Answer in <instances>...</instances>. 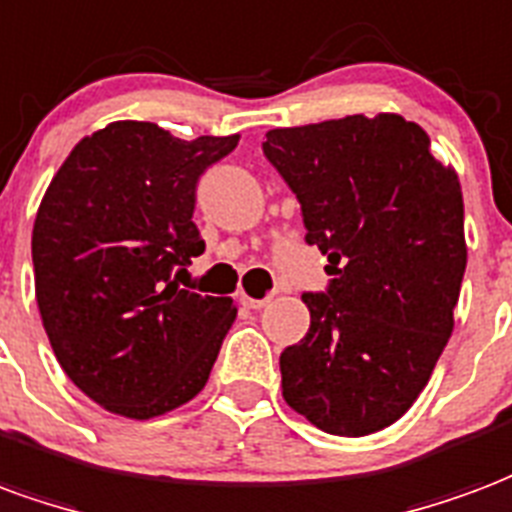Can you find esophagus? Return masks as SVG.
<instances>
[{"mask_svg":"<svg viewBox=\"0 0 512 512\" xmlns=\"http://www.w3.org/2000/svg\"><path fill=\"white\" fill-rule=\"evenodd\" d=\"M241 304L246 309H263V306L271 304V298H249V295H241Z\"/></svg>","mask_w":512,"mask_h":512,"instance_id":"34e87169","label":"esophagus"}]
</instances>
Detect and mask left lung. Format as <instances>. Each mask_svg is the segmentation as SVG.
Here are the masks:
<instances>
[{
	"instance_id": "obj_1",
	"label": "left lung",
	"mask_w": 512,
	"mask_h": 512,
	"mask_svg": "<svg viewBox=\"0 0 512 512\" xmlns=\"http://www.w3.org/2000/svg\"><path fill=\"white\" fill-rule=\"evenodd\" d=\"M263 151L333 276L304 295L312 323L279 355L282 396L328 434H374L415 404L453 333L467 268L458 173L399 113L268 130Z\"/></svg>"
}]
</instances>
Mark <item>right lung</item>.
Listing matches in <instances>:
<instances>
[{
  "instance_id": "add662e5",
  "label": "right lung",
  "mask_w": 512,
  "mask_h": 512,
  "mask_svg": "<svg viewBox=\"0 0 512 512\" xmlns=\"http://www.w3.org/2000/svg\"><path fill=\"white\" fill-rule=\"evenodd\" d=\"M238 135L173 138L111 121L75 143L32 230L34 295L64 374L102 410L160 418L206 388L238 306L179 287L203 255L200 173Z\"/></svg>"
}]
</instances>
